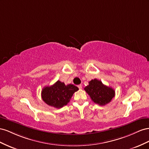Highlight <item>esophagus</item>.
<instances>
[{"instance_id":"obj_1","label":"esophagus","mask_w":149,"mask_h":149,"mask_svg":"<svg viewBox=\"0 0 149 149\" xmlns=\"http://www.w3.org/2000/svg\"><path fill=\"white\" fill-rule=\"evenodd\" d=\"M78 87H79V89H81V88H82V85H79V86H78Z\"/></svg>"}]
</instances>
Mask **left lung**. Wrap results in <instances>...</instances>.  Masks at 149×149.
<instances>
[{
  "label": "left lung",
  "mask_w": 149,
  "mask_h": 149,
  "mask_svg": "<svg viewBox=\"0 0 149 149\" xmlns=\"http://www.w3.org/2000/svg\"><path fill=\"white\" fill-rule=\"evenodd\" d=\"M84 90L93 102L102 106L109 104L115 97L113 88L105 86L100 80L96 79L91 80Z\"/></svg>",
  "instance_id": "1"
}]
</instances>
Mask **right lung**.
Segmentation results:
<instances>
[{"label":"right lung","mask_w":149,"mask_h":149,"mask_svg":"<svg viewBox=\"0 0 149 149\" xmlns=\"http://www.w3.org/2000/svg\"><path fill=\"white\" fill-rule=\"evenodd\" d=\"M78 90L79 88L74 85L65 86L58 80L52 86L44 87L41 93L42 99L51 107L60 109L69 102L74 92Z\"/></svg>","instance_id":"add662e5"}]
</instances>
